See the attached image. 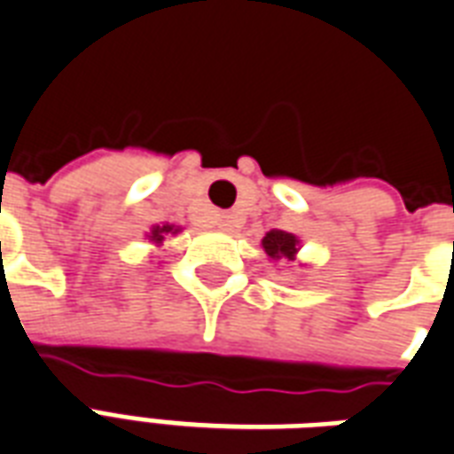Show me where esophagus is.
I'll return each mask as SVG.
<instances>
[{"label":"esophagus","mask_w":454,"mask_h":454,"mask_svg":"<svg viewBox=\"0 0 454 454\" xmlns=\"http://www.w3.org/2000/svg\"><path fill=\"white\" fill-rule=\"evenodd\" d=\"M217 227H220V230H224V231H230L231 227H234V220H231V215H220V217H217Z\"/></svg>","instance_id":"1"}]
</instances>
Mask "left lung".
<instances>
[{
	"instance_id": "8db88e82",
	"label": "left lung",
	"mask_w": 454,
	"mask_h": 454,
	"mask_svg": "<svg viewBox=\"0 0 454 454\" xmlns=\"http://www.w3.org/2000/svg\"><path fill=\"white\" fill-rule=\"evenodd\" d=\"M261 247L273 261H293L297 254L295 234L283 230H270L261 241Z\"/></svg>"
}]
</instances>
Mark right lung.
<instances>
[{
  "label": "right lung",
  "mask_w": 454,
  "mask_h": 454,
  "mask_svg": "<svg viewBox=\"0 0 454 454\" xmlns=\"http://www.w3.org/2000/svg\"><path fill=\"white\" fill-rule=\"evenodd\" d=\"M168 231H174V227H171V224H164V227H154V230H152L150 239L154 241V244H161Z\"/></svg>",
  "instance_id": "right-lung-1"
}]
</instances>
